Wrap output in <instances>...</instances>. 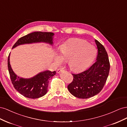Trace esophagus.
Returning <instances> with one entry per match:
<instances>
[{"label": "esophagus", "mask_w": 127, "mask_h": 127, "mask_svg": "<svg viewBox=\"0 0 127 127\" xmlns=\"http://www.w3.org/2000/svg\"><path fill=\"white\" fill-rule=\"evenodd\" d=\"M64 71L63 68H58V69H57V72L58 73H60V72H61V71Z\"/></svg>", "instance_id": "esophagus-1"}]
</instances>
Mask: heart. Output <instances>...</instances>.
<instances>
[{
  "label": "heart",
  "instance_id": "heart-1",
  "mask_svg": "<svg viewBox=\"0 0 127 127\" xmlns=\"http://www.w3.org/2000/svg\"><path fill=\"white\" fill-rule=\"evenodd\" d=\"M97 54L96 48L84 40L75 39L65 43L60 48V55L55 60L56 65L68 62L72 70L78 72L92 63Z\"/></svg>",
  "mask_w": 127,
  "mask_h": 127
}]
</instances>
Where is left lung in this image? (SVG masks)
<instances>
[{
	"label": "left lung",
	"instance_id": "obj_1",
	"mask_svg": "<svg viewBox=\"0 0 127 127\" xmlns=\"http://www.w3.org/2000/svg\"><path fill=\"white\" fill-rule=\"evenodd\" d=\"M98 53L96 61L88 69L78 74H72L73 81L67 86L74 96L86 99L93 97L102 90L109 73L110 64L104 47L95 40Z\"/></svg>",
	"mask_w": 127,
	"mask_h": 127
}]
</instances>
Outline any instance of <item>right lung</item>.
I'll list each match as a JSON object with an SVG mask.
<instances>
[{
	"label": "right lung",
	"mask_w": 127,
	"mask_h": 127,
	"mask_svg": "<svg viewBox=\"0 0 127 127\" xmlns=\"http://www.w3.org/2000/svg\"><path fill=\"white\" fill-rule=\"evenodd\" d=\"M52 32L37 31L28 34L20 38L13 46V48L17 46L26 43L46 42L52 45L53 36ZM8 57V68L12 83L17 92L29 98H38L44 96L48 90L49 80L56 74V71H45L41 72L33 77L24 79L17 77L13 72Z\"/></svg>",
	"instance_id": "obj_1"
}]
</instances>
